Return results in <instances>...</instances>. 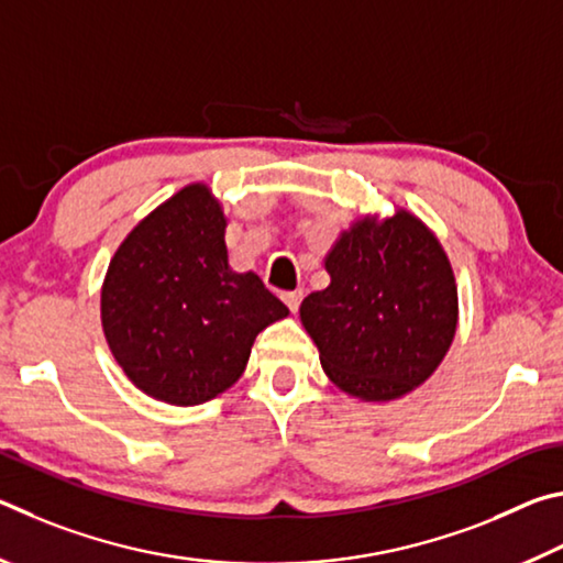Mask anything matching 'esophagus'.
<instances>
[{
	"mask_svg": "<svg viewBox=\"0 0 563 563\" xmlns=\"http://www.w3.org/2000/svg\"><path fill=\"white\" fill-rule=\"evenodd\" d=\"M283 300L288 305L290 312H298L300 300H302V290H292V292H283Z\"/></svg>",
	"mask_w": 563,
	"mask_h": 563,
	"instance_id": "34e87169",
	"label": "esophagus"
}]
</instances>
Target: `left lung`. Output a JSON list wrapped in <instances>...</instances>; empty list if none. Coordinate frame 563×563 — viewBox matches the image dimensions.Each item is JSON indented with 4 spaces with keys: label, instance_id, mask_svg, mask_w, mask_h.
Listing matches in <instances>:
<instances>
[{
    "label": "left lung",
    "instance_id": "obj_1",
    "mask_svg": "<svg viewBox=\"0 0 563 563\" xmlns=\"http://www.w3.org/2000/svg\"><path fill=\"white\" fill-rule=\"evenodd\" d=\"M330 285L300 305L328 377L345 393L385 402L422 385L456 330V285L437 238L405 211L342 233Z\"/></svg>",
    "mask_w": 563,
    "mask_h": 563
}]
</instances>
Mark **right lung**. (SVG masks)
Returning <instances> with one entry per match:
<instances>
[{"label": "right lung", "mask_w": 563, "mask_h": 563, "mask_svg": "<svg viewBox=\"0 0 563 563\" xmlns=\"http://www.w3.org/2000/svg\"><path fill=\"white\" fill-rule=\"evenodd\" d=\"M225 218L196 184L156 208L113 255L101 322L123 373L170 405H201L243 375L253 340L288 308L228 268Z\"/></svg>", "instance_id": "obj_1"}]
</instances>
